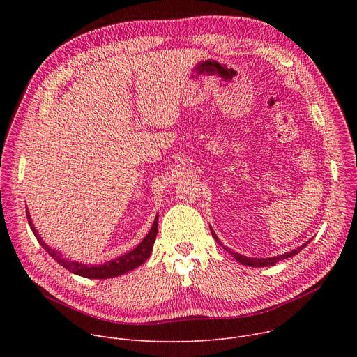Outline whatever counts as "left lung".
Returning a JSON list of instances; mask_svg holds the SVG:
<instances>
[{
    "mask_svg": "<svg viewBox=\"0 0 357 357\" xmlns=\"http://www.w3.org/2000/svg\"><path fill=\"white\" fill-rule=\"evenodd\" d=\"M211 231H212V236H213V238L227 251V252H230L231 256L234 257V260L236 261H238L240 264H243V266H248V267H271V266H275L278 261H281V260H285V259H288V257H292V256H295V254H298L303 247H307V244H310V241H307V243H303L302 245H299V247H296L295 250H292V251H288V252H284V254H280V256H277V257H268V259H251V257H245V256H241V254H238V252H234V251H231L230 248H227V247H225L222 243H220V240L218 238V236H216V233L211 229Z\"/></svg>",
    "mask_w": 357,
    "mask_h": 357,
    "instance_id": "8db88e82",
    "label": "left lung"
}]
</instances>
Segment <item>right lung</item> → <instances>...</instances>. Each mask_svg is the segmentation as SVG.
<instances>
[{"instance_id": "add662e5", "label": "right lung", "mask_w": 357, "mask_h": 357, "mask_svg": "<svg viewBox=\"0 0 357 357\" xmlns=\"http://www.w3.org/2000/svg\"><path fill=\"white\" fill-rule=\"evenodd\" d=\"M26 218H28V223H29L36 240L47 251L49 256L55 259L62 267H65L70 273L86 277V278H100V280L101 278H113V277L123 275V274L139 267L142 263H145L148 260L149 254L152 251V247H154L157 233H158V216H157L154 220V225H152V227L148 231V234L145 236V238L132 251L123 254L121 257L107 261L101 266H87V264H82V263H76V261H68L62 256H59V252H56L54 248H50L36 233V229L33 227V223L31 220L28 211H26Z\"/></svg>"}]
</instances>
